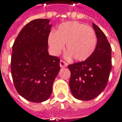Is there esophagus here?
<instances>
[{"label": "esophagus", "mask_w": 122, "mask_h": 122, "mask_svg": "<svg viewBox=\"0 0 122 122\" xmlns=\"http://www.w3.org/2000/svg\"><path fill=\"white\" fill-rule=\"evenodd\" d=\"M60 66L61 68H63V67H66V66H68V64L67 62H66L65 61H64L62 60H61L60 61Z\"/></svg>", "instance_id": "obj_1"}]
</instances>
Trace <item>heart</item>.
<instances>
[{
  "mask_svg": "<svg viewBox=\"0 0 122 122\" xmlns=\"http://www.w3.org/2000/svg\"><path fill=\"white\" fill-rule=\"evenodd\" d=\"M97 43L93 28L76 21L60 25L56 32H50L48 44L55 54H58L66 44L69 55L77 61H84L93 54Z\"/></svg>",
  "mask_w": 122,
  "mask_h": 122,
  "instance_id": "1",
  "label": "heart"
}]
</instances>
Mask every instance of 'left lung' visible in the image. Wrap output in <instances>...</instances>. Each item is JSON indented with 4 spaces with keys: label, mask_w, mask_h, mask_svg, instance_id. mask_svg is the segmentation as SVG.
Instances as JSON below:
<instances>
[{
    "label": "left lung",
    "mask_w": 122,
    "mask_h": 122,
    "mask_svg": "<svg viewBox=\"0 0 122 122\" xmlns=\"http://www.w3.org/2000/svg\"><path fill=\"white\" fill-rule=\"evenodd\" d=\"M97 44L91 56L83 62L68 66L71 75L69 85L74 97L90 100L97 97L107 85L112 69V48L104 33L92 24Z\"/></svg>",
    "instance_id": "left-lung-1"
}]
</instances>
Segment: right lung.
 Instances as JSON below:
<instances>
[{
    "label": "right lung",
    "instance_id": "obj_1",
    "mask_svg": "<svg viewBox=\"0 0 122 122\" xmlns=\"http://www.w3.org/2000/svg\"><path fill=\"white\" fill-rule=\"evenodd\" d=\"M48 19H35L21 30L12 46L11 74L15 88L32 102L47 100L60 69V59L48 52L51 24Z\"/></svg>",
    "mask_w": 122,
    "mask_h": 122
}]
</instances>
